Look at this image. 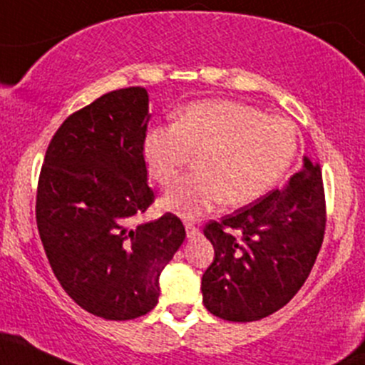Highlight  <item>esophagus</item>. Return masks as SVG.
<instances>
[{"mask_svg": "<svg viewBox=\"0 0 365 365\" xmlns=\"http://www.w3.org/2000/svg\"><path fill=\"white\" fill-rule=\"evenodd\" d=\"M185 230H187V237H189V239L197 237V235L201 234V232H199V228L190 222H185Z\"/></svg>", "mask_w": 365, "mask_h": 365, "instance_id": "34e87169", "label": "esophagus"}]
</instances>
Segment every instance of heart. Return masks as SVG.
I'll return each instance as SVG.
<instances>
[{
	"instance_id": "obj_1",
	"label": "heart",
	"mask_w": 365,
	"mask_h": 365,
	"mask_svg": "<svg viewBox=\"0 0 365 365\" xmlns=\"http://www.w3.org/2000/svg\"><path fill=\"white\" fill-rule=\"evenodd\" d=\"M296 149L293 123L228 100L192 103L173 124L152 126L142 138L147 173L163 187L197 154V170L161 199L163 210L183 218H197L222 201L242 206L259 199L282 178Z\"/></svg>"
}]
</instances>
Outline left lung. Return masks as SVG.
<instances>
[{
  "label": "left lung",
  "mask_w": 365,
  "mask_h": 365,
  "mask_svg": "<svg viewBox=\"0 0 365 365\" xmlns=\"http://www.w3.org/2000/svg\"><path fill=\"white\" fill-rule=\"evenodd\" d=\"M324 230L322 173L303 158L284 189L204 228L215 247L201 282L204 307L230 322H253L280 310L305 284Z\"/></svg>",
  "instance_id": "obj_1"
}]
</instances>
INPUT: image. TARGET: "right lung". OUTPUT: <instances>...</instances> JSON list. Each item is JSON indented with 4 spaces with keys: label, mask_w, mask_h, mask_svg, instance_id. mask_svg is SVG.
<instances>
[{
    "label": "right lung",
    "mask_w": 365,
    "mask_h": 365,
    "mask_svg": "<svg viewBox=\"0 0 365 365\" xmlns=\"http://www.w3.org/2000/svg\"><path fill=\"white\" fill-rule=\"evenodd\" d=\"M149 95L110 91L71 114L48 145L36 222L60 286L90 314L130 320L158 305L159 275L185 241L166 213L130 228L154 201L142 159Z\"/></svg>",
    "instance_id": "obj_1"
}]
</instances>
